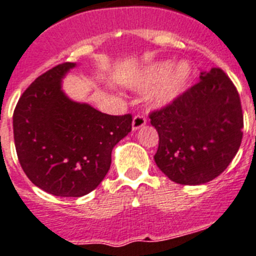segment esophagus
<instances>
[{
  "label": "esophagus",
  "mask_w": 256,
  "mask_h": 256,
  "mask_svg": "<svg viewBox=\"0 0 256 256\" xmlns=\"http://www.w3.org/2000/svg\"><path fill=\"white\" fill-rule=\"evenodd\" d=\"M145 124H146V119L141 115H136L132 120V130L133 132H136V130H138L140 128H142Z\"/></svg>",
  "instance_id": "esophagus-1"
}]
</instances>
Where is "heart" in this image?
I'll use <instances>...</instances> for the list:
<instances>
[{"mask_svg": "<svg viewBox=\"0 0 256 256\" xmlns=\"http://www.w3.org/2000/svg\"><path fill=\"white\" fill-rule=\"evenodd\" d=\"M192 80V66L187 61H156L144 66L130 82L136 90L145 92L153 88L149 102L154 108H166L187 92Z\"/></svg>", "mask_w": 256, "mask_h": 256, "instance_id": "obj_1", "label": "heart"}]
</instances>
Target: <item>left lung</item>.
Listing matches in <instances>:
<instances>
[{"instance_id": "8db88e82", "label": "left lung", "mask_w": 256, "mask_h": 256, "mask_svg": "<svg viewBox=\"0 0 256 256\" xmlns=\"http://www.w3.org/2000/svg\"><path fill=\"white\" fill-rule=\"evenodd\" d=\"M160 136L154 161L170 180L198 186L229 166L242 141L244 115L237 88L218 68L200 72L195 86L150 114Z\"/></svg>"}]
</instances>
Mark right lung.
<instances>
[{
	"instance_id": "add662e5",
	"label": "right lung",
	"mask_w": 256,
	"mask_h": 256,
	"mask_svg": "<svg viewBox=\"0 0 256 256\" xmlns=\"http://www.w3.org/2000/svg\"><path fill=\"white\" fill-rule=\"evenodd\" d=\"M76 62L38 77L12 115L14 142L27 178L60 198H81L100 184L116 144L130 132L132 116H112L69 98L62 80Z\"/></svg>"
}]
</instances>
